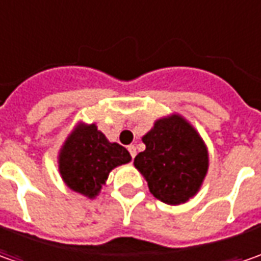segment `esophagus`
I'll return each instance as SVG.
<instances>
[{
  "mask_svg": "<svg viewBox=\"0 0 261 261\" xmlns=\"http://www.w3.org/2000/svg\"><path fill=\"white\" fill-rule=\"evenodd\" d=\"M127 151H129V154H130V156H132V158H135V155H136V146L135 145L127 146Z\"/></svg>",
  "mask_w": 261,
  "mask_h": 261,
  "instance_id": "obj_1",
  "label": "esophagus"
}]
</instances>
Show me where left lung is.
<instances>
[{"label": "left lung", "instance_id": "left-lung-1", "mask_svg": "<svg viewBox=\"0 0 261 261\" xmlns=\"http://www.w3.org/2000/svg\"><path fill=\"white\" fill-rule=\"evenodd\" d=\"M145 151L134 164L149 192L167 205L186 203L199 192L209 167L205 142L180 115L158 119L142 138Z\"/></svg>", "mask_w": 261, "mask_h": 261}]
</instances>
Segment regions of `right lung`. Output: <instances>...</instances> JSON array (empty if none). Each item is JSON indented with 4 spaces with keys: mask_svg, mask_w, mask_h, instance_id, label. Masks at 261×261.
I'll return each instance as SVG.
<instances>
[{
    "mask_svg": "<svg viewBox=\"0 0 261 261\" xmlns=\"http://www.w3.org/2000/svg\"><path fill=\"white\" fill-rule=\"evenodd\" d=\"M132 160L127 149L109 142L94 123H80L66 138L59 152V173L65 185L93 199L98 195L109 173Z\"/></svg>",
    "mask_w": 261,
    "mask_h": 261,
    "instance_id": "add662e5",
    "label": "right lung"
}]
</instances>
